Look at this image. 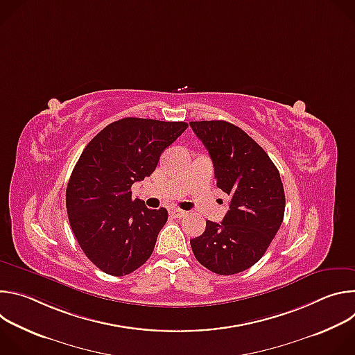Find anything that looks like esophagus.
Segmentation results:
<instances>
[{"mask_svg": "<svg viewBox=\"0 0 355 355\" xmlns=\"http://www.w3.org/2000/svg\"><path fill=\"white\" fill-rule=\"evenodd\" d=\"M170 214H171L173 218H177V219H181V218H184L187 215V212H184L181 209H171Z\"/></svg>", "mask_w": 355, "mask_h": 355, "instance_id": "obj_1", "label": "esophagus"}]
</instances>
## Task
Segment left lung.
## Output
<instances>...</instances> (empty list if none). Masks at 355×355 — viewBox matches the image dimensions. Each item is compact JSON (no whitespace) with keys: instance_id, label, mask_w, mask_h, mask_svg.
<instances>
[{"instance_id":"obj_1","label":"left lung","mask_w":355,"mask_h":355,"mask_svg":"<svg viewBox=\"0 0 355 355\" xmlns=\"http://www.w3.org/2000/svg\"><path fill=\"white\" fill-rule=\"evenodd\" d=\"M189 126L209 151L218 188L230 196L223 220H208L191 247L202 266L233 275L254 266L275 237L285 212L284 185L264 148L239 126L226 121Z\"/></svg>"}]
</instances>
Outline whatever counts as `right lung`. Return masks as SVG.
<instances>
[{
  "label": "right lung",
  "instance_id": "1",
  "mask_svg": "<svg viewBox=\"0 0 355 355\" xmlns=\"http://www.w3.org/2000/svg\"><path fill=\"white\" fill-rule=\"evenodd\" d=\"M185 122L123 118L101 130L84 148L66 191L73 233L101 271L123 277L141 267L168 219L132 199V185L150 177Z\"/></svg>",
  "mask_w": 355,
  "mask_h": 355
}]
</instances>
